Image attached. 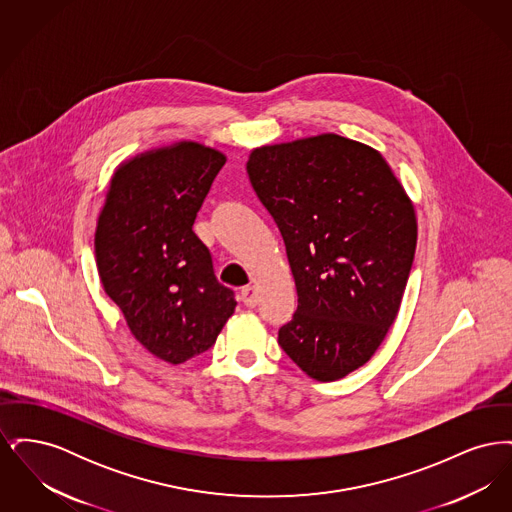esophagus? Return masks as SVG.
Segmentation results:
<instances>
[{
    "instance_id": "34e87169",
    "label": "esophagus",
    "mask_w": 512,
    "mask_h": 512,
    "mask_svg": "<svg viewBox=\"0 0 512 512\" xmlns=\"http://www.w3.org/2000/svg\"><path fill=\"white\" fill-rule=\"evenodd\" d=\"M242 301H244L247 307H255L259 303V295H257L255 286H245V288H242Z\"/></svg>"
}]
</instances>
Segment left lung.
I'll return each mask as SVG.
<instances>
[{
    "label": "left lung",
    "instance_id": "left-lung-1",
    "mask_svg": "<svg viewBox=\"0 0 512 512\" xmlns=\"http://www.w3.org/2000/svg\"><path fill=\"white\" fill-rule=\"evenodd\" d=\"M247 174L297 288L278 343L311 378L340 380L397 317L416 249L413 203L376 149L338 134L253 149Z\"/></svg>",
    "mask_w": 512,
    "mask_h": 512
}]
</instances>
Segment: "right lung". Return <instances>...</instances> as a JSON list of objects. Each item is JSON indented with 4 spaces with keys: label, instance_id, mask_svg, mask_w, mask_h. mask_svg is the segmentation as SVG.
<instances>
[{
    "label": "right lung",
    "instance_id": "1",
    "mask_svg": "<svg viewBox=\"0 0 512 512\" xmlns=\"http://www.w3.org/2000/svg\"><path fill=\"white\" fill-rule=\"evenodd\" d=\"M224 163L220 151L195 142L142 153L117 169L99 215L96 261L105 293L134 338L171 365L211 349L236 309L194 232Z\"/></svg>",
    "mask_w": 512,
    "mask_h": 512
}]
</instances>
